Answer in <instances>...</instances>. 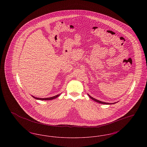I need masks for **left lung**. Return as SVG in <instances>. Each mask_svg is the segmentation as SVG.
I'll return each instance as SVG.
<instances>
[{
	"label": "left lung",
	"instance_id": "obj_1",
	"mask_svg": "<svg viewBox=\"0 0 147 147\" xmlns=\"http://www.w3.org/2000/svg\"><path fill=\"white\" fill-rule=\"evenodd\" d=\"M88 96H89V98H90L91 99H92V100H94V101H96V102H97L98 103H100V104H106V105H111V104H116V102H114V103H107V102H102V101H99V100H98L96 99V98H94L91 97V96H90V95H89L88 94Z\"/></svg>",
	"mask_w": 147,
	"mask_h": 147
}]
</instances>
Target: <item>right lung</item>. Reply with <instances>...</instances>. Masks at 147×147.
I'll return each instance as SVG.
<instances>
[{
	"label": "right lung",
	"mask_w": 147,
	"mask_h": 147,
	"mask_svg": "<svg viewBox=\"0 0 147 147\" xmlns=\"http://www.w3.org/2000/svg\"><path fill=\"white\" fill-rule=\"evenodd\" d=\"M61 94H59L58 95H57L56 96H52V97H50V98H36L34 96H32L34 98H35L37 100H53V99H55L56 98H58Z\"/></svg>",
	"instance_id": "right-lung-1"
}]
</instances>
